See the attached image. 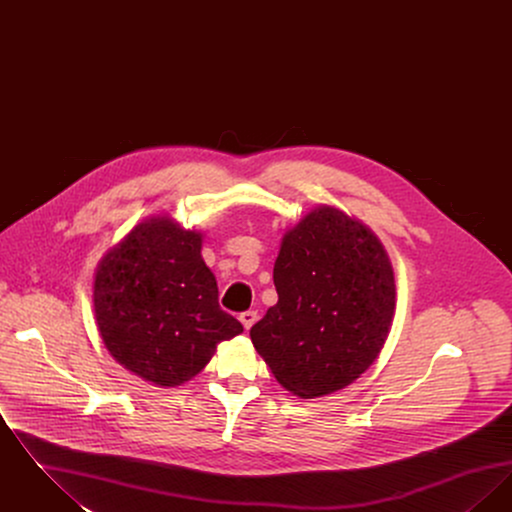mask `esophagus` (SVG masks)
<instances>
[{"mask_svg":"<svg viewBox=\"0 0 512 512\" xmlns=\"http://www.w3.org/2000/svg\"><path fill=\"white\" fill-rule=\"evenodd\" d=\"M255 320H257V311H244L240 315V322L244 324L245 330H249L255 324Z\"/></svg>","mask_w":512,"mask_h":512,"instance_id":"esophagus-1","label":"esophagus"}]
</instances>
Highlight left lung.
Returning a JSON list of instances; mask_svg holds the SVG:
<instances>
[{
	"mask_svg": "<svg viewBox=\"0 0 512 512\" xmlns=\"http://www.w3.org/2000/svg\"><path fill=\"white\" fill-rule=\"evenodd\" d=\"M278 303L249 332L274 378L315 399L355 382L380 355L395 311L382 242L320 205L290 228L274 263Z\"/></svg>",
	"mask_w": 512,
	"mask_h": 512,
	"instance_id": "left-lung-1",
	"label": "left lung"
}]
</instances>
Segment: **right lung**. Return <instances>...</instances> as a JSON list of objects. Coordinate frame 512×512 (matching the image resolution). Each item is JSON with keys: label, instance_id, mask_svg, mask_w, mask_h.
<instances>
[{"label": "right lung", "instance_id": "right-lung-1", "mask_svg": "<svg viewBox=\"0 0 512 512\" xmlns=\"http://www.w3.org/2000/svg\"><path fill=\"white\" fill-rule=\"evenodd\" d=\"M94 311L115 361L161 388L192 380L220 341L244 332L220 309L201 234L169 217L140 222L107 251L96 270Z\"/></svg>", "mask_w": 512, "mask_h": 512}]
</instances>
